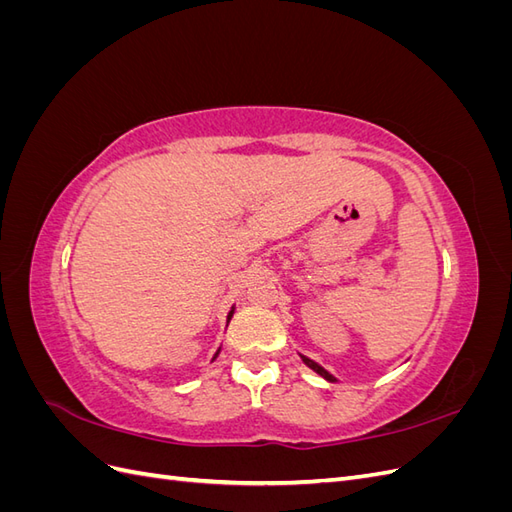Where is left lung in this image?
Here are the masks:
<instances>
[{
	"label": "left lung",
	"mask_w": 512,
	"mask_h": 512,
	"mask_svg": "<svg viewBox=\"0 0 512 512\" xmlns=\"http://www.w3.org/2000/svg\"><path fill=\"white\" fill-rule=\"evenodd\" d=\"M301 359H303V363L307 365V367H312L314 371H316V374H320L324 380H329V382H335V378L329 374V371L327 369H324V367H320L316 361H312V359H307V356H301Z\"/></svg>",
	"instance_id": "1"
}]
</instances>
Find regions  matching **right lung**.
Segmentation results:
<instances>
[{"instance_id": "add662e5", "label": "right lung", "mask_w": 512, "mask_h": 512, "mask_svg": "<svg viewBox=\"0 0 512 512\" xmlns=\"http://www.w3.org/2000/svg\"><path fill=\"white\" fill-rule=\"evenodd\" d=\"M230 318H232V309H230V314H228V320H230ZM218 352H220V350H218ZM215 356H218V354H215Z\"/></svg>"}]
</instances>
